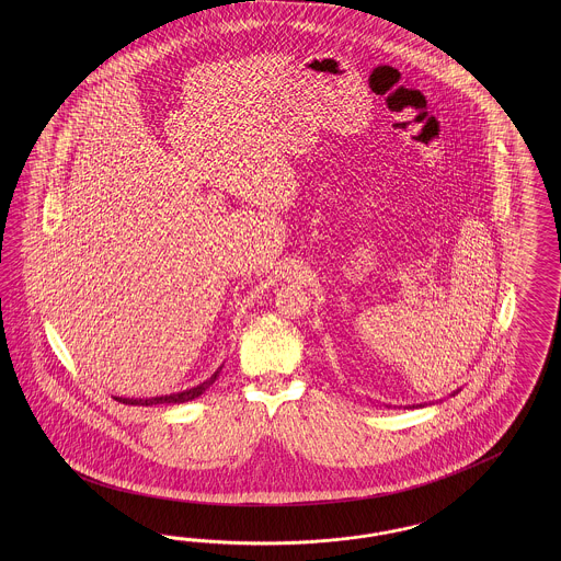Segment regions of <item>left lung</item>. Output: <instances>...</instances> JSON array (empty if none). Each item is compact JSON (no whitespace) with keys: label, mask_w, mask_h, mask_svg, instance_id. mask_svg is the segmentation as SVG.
<instances>
[{"label":"left lung","mask_w":561,"mask_h":561,"mask_svg":"<svg viewBox=\"0 0 561 561\" xmlns=\"http://www.w3.org/2000/svg\"><path fill=\"white\" fill-rule=\"evenodd\" d=\"M459 392V391H457ZM457 392H453V397H455V394H457ZM413 408H424V405H413Z\"/></svg>","instance_id":"8db88e82"}]
</instances>
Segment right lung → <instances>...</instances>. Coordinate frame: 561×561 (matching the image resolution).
<instances>
[{"instance_id":"right-lung-1","label":"right lung","mask_w":561,"mask_h":561,"mask_svg":"<svg viewBox=\"0 0 561 561\" xmlns=\"http://www.w3.org/2000/svg\"><path fill=\"white\" fill-rule=\"evenodd\" d=\"M224 366V364H221ZM221 366L216 370V373L211 374L207 380L204 382H199L197 387H191L187 391L181 392H170V394H162V397H150V399H129V397H113V399H117L119 403H125V405H174V403H187V401H193V399H197L199 394H204L216 380H218V376L221 373Z\"/></svg>"}]
</instances>
